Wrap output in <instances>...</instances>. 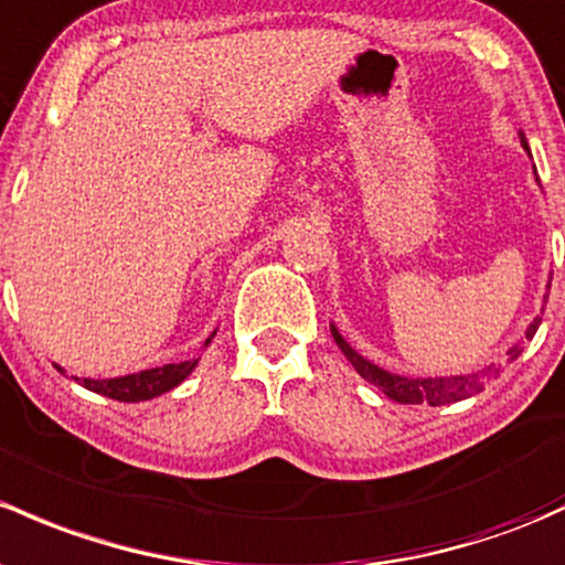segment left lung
<instances>
[{
    "mask_svg": "<svg viewBox=\"0 0 565 565\" xmlns=\"http://www.w3.org/2000/svg\"><path fill=\"white\" fill-rule=\"evenodd\" d=\"M522 146L527 148L525 138H522ZM539 324H542V319H533V324L527 328L525 338L531 341L533 335H536ZM332 338H335L338 349H341L343 354H347V360L352 362L354 367H358V373L362 379H367L371 384H376L379 390L384 392V395L392 397V401L397 403H427V406H444V403H457V401H466V397L477 395V392L484 390V384L490 382V379L498 376V367H484V371L479 373H468V376H444V379H406V376H395V373H387L382 371V367H376L373 362H367L365 358H360L358 352H354L352 347H349L347 341L341 338V332L332 328ZM512 360L520 358L522 354V347L512 349Z\"/></svg>",
    "mask_w": 565,
    "mask_h": 565,
    "instance_id": "obj_1",
    "label": "left lung"
}]
</instances>
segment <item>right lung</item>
Segmentation results:
<instances>
[{"label":"right lung","mask_w":565,"mask_h":565,"mask_svg":"<svg viewBox=\"0 0 565 565\" xmlns=\"http://www.w3.org/2000/svg\"><path fill=\"white\" fill-rule=\"evenodd\" d=\"M205 343H211V338H207ZM194 365H198V360L151 367V371L129 373V376H118V379H78V376H73V379L78 384H83L86 390L99 392V395L113 397V401L138 403V401H151V397H157V395H162V392L178 387V384H181L183 379L194 371ZM58 371H62V367H58Z\"/></svg>","instance_id":"1"}]
</instances>
